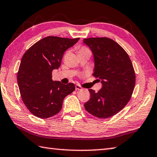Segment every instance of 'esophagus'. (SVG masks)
<instances>
[{"label": "esophagus", "instance_id": "obj_1", "mask_svg": "<svg viewBox=\"0 0 157 157\" xmlns=\"http://www.w3.org/2000/svg\"><path fill=\"white\" fill-rule=\"evenodd\" d=\"M75 89L78 90H82V88L79 84H77V85H75Z\"/></svg>", "mask_w": 157, "mask_h": 157}]
</instances>
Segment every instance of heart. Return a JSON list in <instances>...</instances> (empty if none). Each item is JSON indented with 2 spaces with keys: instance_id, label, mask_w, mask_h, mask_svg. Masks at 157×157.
<instances>
[{
  "instance_id": "b5f03b06",
  "label": "heart",
  "mask_w": 157,
  "mask_h": 157,
  "mask_svg": "<svg viewBox=\"0 0 157 157\" xmlns=\"http://www.w3.org/2000/svg\"><path fill=\"white\" fill-rule=\"evenodd\" d=\"M84 51H89V50L88 48H85V47H82L80 50H79V52H84Z\"/></svg>"
}]
</instances>
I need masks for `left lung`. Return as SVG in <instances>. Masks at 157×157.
Returning <instances> with one entry per match:
<instances>
[{"label": "left lung", "mask_w": 157, "mask_h": 157, "mask_svg": "<svg viewBox=\"0 0 157 157\" xmlns=\"http://www.w3.org/2000/svg\"><path fill=\"white\" fill-rule=\"evenodd\" d=\"M93 54V76L99 78L102 88L96 93L89 89L90 99L84 104L86 110L99 118L113 116L129 101L136 84V75L127 52L107 37L83 40Z\"/></svg>", "instance_id": "obj_1"}]
</instances>
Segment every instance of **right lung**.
I'll use <instances>...</instances> for the list:
<instances>
[{"label":"right lung","instance_id":"1","mask_svg":"<svg viewBox=\"0 0 157 157\" xmlns=\"http://www.w3.org/2000/svg\"><path fill=\"white\" fill-rule=\"evenodd\" d=\"M79 38L47 36L32 45L21 60L17 79L24 103L40 118L52 117L60 111L65 97L75 90L73 83L63 84L52 80V71L58 69L64 52Z\"/></svg>","mask_w":157,"mask_h":157}]
</instances>
